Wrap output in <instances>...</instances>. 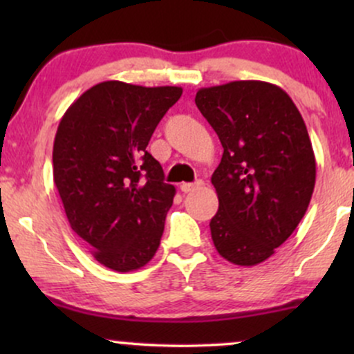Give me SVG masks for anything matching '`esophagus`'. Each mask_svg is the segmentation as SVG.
Segmentation results:
<instances>
[{
    "mask_svg": "<svg viewBox=\"0 0 354 354\" xmlns=\"http://www.w3.org/2000/svg\"><path fill=\"white\" fill-rule=\"evenodd\" d=\"M200 186H203V181H196V183H181L180 189L183 191V193H191V191L198 189Z\"/></svg>",
    "mask_w": 354,
    "mask_h": 354,
    "instance_id": "34e87169",
    "label": "esophagus"
}]
</instances>
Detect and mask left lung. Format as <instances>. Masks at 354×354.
I'll return each instance as SVG.
<instances>
[{"label":"left lung","mask_w":354,"mask_h":354,"mask_svg":"<svg viewBox=\"0 0 354 354\" xmlns=\"http://www.w3.org/2000/svg\"><path fill=\"white\" fill-rule=\"evenodd\" d=\"M194 103L223 146L211 176L219 201L209 223L214 248L233 265H259L311 201L316 160L306 124L288 93L266 81L201 88Z\"/></svg>","instance_id":"left-lung-1"}]
</instances>
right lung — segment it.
<instances>
[{
	"instance_id": "obj_1",
	"label": "right lung",
	"mask_w": 354,
	"mask_h": 354,
	"mask_svg": "<svg viewBox=\"0 0 354 354\" xmlns=\"http://www.w3.org/2000/svg\"><path fill=\"white\" fill-rule=\"evenodd\" d=\"M181 93L103 81L59 121L53 180L64 213L93 258L113 271L140 270L160 246L176 189L146 146Z\"/></svg>"
}]
</instances>
